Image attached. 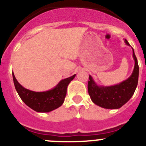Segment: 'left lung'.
<instances>
[{
    "instance_id": "obj_1",
    "label": "left lung",
    "mask_w": 146,
    "mask_h": 146,
    "mask_svg": "<svg viewBox=\"0 0 146 146\" xmlns=\"http://www.w3.org/2000/svg\"><path fill=\"white\" fill-rule=\"evenodd\" d=\"M124 42L126 45L130 46L126 39H124ZM132 51L135 62L134 68L131 75L126 80L116 85L104 86L98 85L92 76L89 75L88 93L91 100L96 105L104 109L116 110L121 107L133 96L138 85L139 67L133 48Z\"/></svg>"
}]
</instances>
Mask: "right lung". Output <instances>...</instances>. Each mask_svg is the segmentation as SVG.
<instances>
[{
    "label": "right lung",
    "mask_w": 146,
    "mask_h": 146,
    "mask_svg": "<svg viewBox=\"0 0 146 146\" xmlns=\"http://www.w3.org/2000/svg\"><path fill=\"white\" fill-rule=\"evenodd\" d=\"M76 74L61 80L54 88L44 92H35L25 88L15 77L13 78L15 88L21 100L26 105L37 112H49L61 107L64 103L68 85Z\"/></svg>",
    "instance_id": "add662e5"
}]
</instances>
